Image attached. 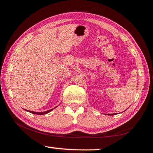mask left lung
<instances>
[{
	"mask_svg": "<svg viewBox=\"0 0 153 153\" xmlns=\"http://www.w3.org/2000/svg\"><path fill=\"white\" fill-rule=\"evenodd\" d=\"M108 115H111V114H108ZM112 115H113V114H112Z\"/></svg>",
	"mask_w": 153,
	"mask_h": 153,
	"instance_id": "left-lung-1",
	"label": "left lung"
}]
</instances>
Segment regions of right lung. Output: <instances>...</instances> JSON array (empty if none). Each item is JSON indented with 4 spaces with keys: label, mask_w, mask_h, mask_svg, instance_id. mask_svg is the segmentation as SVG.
<instances>
[{
    "label": "right lung",
    "mask_w": 153,
    "mask_h": 153,
    "mask_svg": "<svg viewBox=\"0 0 153 153\" xmlns=\"http://www.w3.org/2000/svg\"><path fill=\"white\" fill-rule=\"evenodd\" d=\"M53 108H52V109L45 111V112H35V111H28V110H25V111H28V112H30L31 113L36 114V115H45V114L48 113L49 112H51V111H53Z\"/></svg>",
    "instance_id": "1"
}]
</instances>
